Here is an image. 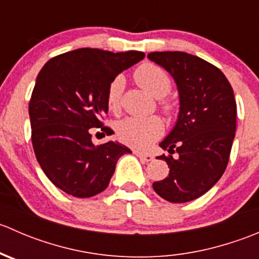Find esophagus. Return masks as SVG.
Returning a JSON list of instances; mask_svg holds the SVG:
<instances>
[{"mask_svg": "<svg viewBox=\"0 0 259 259\" xmlns=\"http://www.w3.org/2000/svg\"><path fill=\"white\" fill-rule=\"evenodd\" d=\"M134 153H135V155L139 156L140 159H143V160H145V161H151V160H153V159H154V156L151 155V154H149V153H144V151L135 150Z\"/></svg>", "mask_w": 259, "mask_h": 259, "instance_id": "esophagus-1", "label": "esophagus"}]
</instances>
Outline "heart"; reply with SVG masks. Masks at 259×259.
Segmentation results:
<instances>
[{"mask_svg": "<svg viewBox=\"0 0 259 259\" xmlns=\"http://www.w3.org/2000/svg\"><path fill=\"white\" fill-rule=\"evenodd\" d=\"M134 79L148 93L160 99L159 109L161 113L168 116L174 113L176 105L173 101L169 99H161L168 95L173 88V81L165 70L153 62H144L134 71ZM124 86L125 82L122 76H116L109 83L106 90V104L113 113H117L120 110ZM163 132V122L156 116L146 117V119L126 117L116 125L119 139L126 145L137 149L149 148L161 137Z\"/></svg>", "mask_w": 259, "mask_h": 259, "instance_id": "1", "label": "heart"}]
</instances>
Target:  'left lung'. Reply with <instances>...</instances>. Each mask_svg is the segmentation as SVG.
<instances>
[{"label":"left lung","instance_id":"1","mask_svg":"<svg viewBox=\"0 0 259 259\" xmlns=\"http://www.w3.org/2000/svg\"><path fill=\"white\" fill-rule=\"evenodd\" d=\"M148 57L174 77L180 98L178 121L159 144L169 153L158 156L168 164L169 177L153 188L168 202H190L207 193L228 165L237 124L233 89L218 67L194 55L164 51Z\"/></svg>","mask_w":259,"mask_h":259}]
</instances>
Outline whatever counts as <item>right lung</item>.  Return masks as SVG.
Masks as SVG:
<instances>
[{
	"instance_id": "obj_1",
	"label": "right lung",
	"mask_w": 259,
	"mask_h": 259,
	"mask_svg": "<svg viewBox=\"0 0 259 259\" xmlns=\"http://www.w3.org/2000/svg\"><path fill=\"white\" fill-rule=\"evenodd\" d=\"M144 57L77 49L50 59L38 72L28 104L33 151L46 177L67 194L90 198L105 190L117 159L132 153L115 142L94 145L90 129L113 134L101 121L109 83Z\"/></svg>"
}]
</instances>
